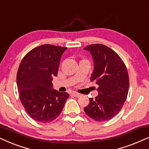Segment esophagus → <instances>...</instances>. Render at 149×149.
Here are the masks:
<instances>
[{
	"label": "esophagus",
	"instance_id": "obj_1",
	"mask_svg": "<svg viewBox=\"0 0 149 149\" xmlns=\"http://www.w3.org/2000/svg\"><path fill=\"white\" fill-rule=\"evenodd\" d=\"M71 94H72L73 96L76 97H79L81 96V94H80V93H76V92H73L72 93H71Z\"/></svg>",
	"mask_w": 149,
	"mask_h": 149
}]
</instances>
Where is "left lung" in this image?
Returning <instances> with one entry per match:
<instances>
[{
  "label": "left lung",
  "instance_id": "1",
  "mask_svg": "<svg viewBox=\"0 0 149 149\" xmlns=\"http://www.w3.org/2000/svg\"><path fill=\"white\" fill-rule=\"evenodd\" d=\"M84 49L90 52L94 62L91 81L99 85L98 95L89 98L84 110L95 121H106L116 116L125 102L130 86L127 70L120 57L106 45L92 44Z\"/></svg>",
  "mask_w": 149,
  "mask_h": 149
}]
</instances>
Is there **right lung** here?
<instances>
[{"mask_svg": "<svg viewBox=\"0 0 149 149\" xmlns=\"http://www.w3.org/2000/svg\"><path fill=\"white\" fill-rule=\"evenodd\" d=\"M66 49L41 45L27 53L21 61L16 79L19 99L28 114L36 121L45 123L56 119L69 98L67 93L53 89L52 83Z\"/></svg>", "mask_w": 149, "mask_h": 149, "instance_id": "add662e5", "label": "right lung"}]
</instances>
